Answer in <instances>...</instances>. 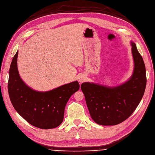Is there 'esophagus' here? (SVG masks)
Returning a JSON list of instances; mask_svg holds the SVG:
<instances>
[{"instance_id":"34e87169","label":"esophagus","mask_w":155,"mask_h":155,"mask_svg":"<svg viewBox=\"0 0 155 155\" xmlns=\"http://www.w3.org/2000/svg\"><path fill=\"white\" fill-rule=\"evenodd\" d=\"M85 80H86V77H85V75H84V74H81V75L78 78V81L80 83L84 82Z\"/></svg>"}]
</instances>
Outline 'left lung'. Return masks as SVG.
<instances>
[{
	"label": "left lung",
	"mask_w": 155,
	"mask_h": 155,
	"mask_svg": "<svg viewBox=\"0 0 155 155\" xmlns=\"http://www.w3.org/2000/svg\"><path fill=\"white\" fill-rule=\"evenodd\" d=\"M134 60L131 77L116 86L84 82L81 89L91 118L100 125L113 126L128 119L139 105L146 86V67L134 42L130 41Z\"/></svg>",
	"instance_id": "1"
}]
</instances>
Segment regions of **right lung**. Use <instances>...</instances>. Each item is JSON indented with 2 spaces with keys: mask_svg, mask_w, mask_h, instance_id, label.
<instances>
[{
  "mask_svg": "<svg viewBox=\"0 0 155 155\" xmlns=\"http://www.w3.org/2000/svg\"><path fill=\"white\" fill-rule=\"evenodd\" d=\"M18 51L9 68L8 92L16 111L34 127L41 129L56 128L64 119L68 101L79 89L77 81L62 85L48 91H38L30 87L20 76L17 66Z\"/></svg>",
  "mask_w": 155,
  "mask_h": 155,
  "instance_id": "obj_1",
  "label": "right lung"
}]
</instances>
